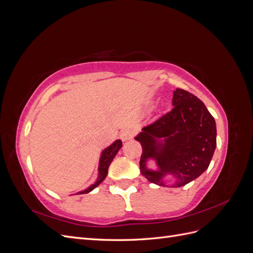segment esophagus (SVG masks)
Listing matches in <instances>:
<instances>
[{
	"instance_id": "34e87169",
	"label": "esophagus",
	"mask_w": 253,
	"mask_h": 253,
	"mask_svg": "<svg viewBox=\"0 0 253 253\" xmlns=\"http://www.w3.org/2000/svg\"><path fill=\"white\" fill-rule=\"evenodd\" d=\"M133 135H134L133 129L126 128V129H124V131L120 133V138H121L122 141H126L128 139H131L132 137H133Z\"/></svg>"
}]
</instances>
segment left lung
Here are the masks:
<instances>
[{"mask_svg": "<svg viewBox=\"0 0 253 253\" xmlns=\"http://www.w3.org/2000/svg\"><path fill=\"white\" fill-rule=\"evenodd\" d=\"M173 109L135 137L142 147L140 172L149 181L177 188L196 179L210 165L216 148V125L206 105L187 90L176 88ZM156 160L157 170L147 168ZM174 178L168 185L165 176Z\"/></svg>", "mask_w": 253, "mask_h": 253, "instance_id": "8db88e82", "label": "left lung"}]
</instances>
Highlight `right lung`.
<instances>
[{
    "label": "right lung",
    "instance_id": "obj_1",
    "mask_svg": "<svg viewBox=\"0 0 253 253\" xmlns=\"http://www.w3.org/2000/svg\"><path fill=\"white\" fill-rule=\"evenodd\" d=\"M122 147V142L121 140H116L114 141L110 147H108L106 149H104L101 153L100 156V160H99V168H98V178L96 180L95 183L89 186L88 188H86L85 190L80 191L77 194H84V193H88L90 191H93L96 187H98L100 183L104 180V178L108 175V170L109 167L111 165V163L113 162L114 157L116 156V154L118 153V151L121 149Z\"/></svg>",
    "mask_w": 253,
    "mask_h": 253
}]
</instances>
